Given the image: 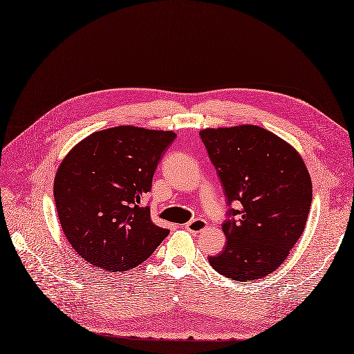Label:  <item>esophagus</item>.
<instances>
[{"label":"esophagus","instance_id":"esophagus-1","mask_svg":"<svg viewBox=\"0 0 354 354\" xmlns=\"http://www.w3.org/2000/svg\"><path fill=\"white\" fill-rule=\"evenodd\" d=\"M186 230H189L190 233H201L202 230L207 229V221L202 218H195L189 223H186Z\"/></svg>","mask_w":354,"mask_h":354}]
</instances>
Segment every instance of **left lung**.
Instances as JSON below:
<instances>
[{
    "label": "left lung",
    "mask_w": 354,
    "mask_h": 354,
    "mask_svg": "<svg viewBox=\"0 0 354 354\" xmlns=\"http://www.w3.org/2000/svg\"><path fill=\"white\" fill-rule=\"evenodd\" d=\"M199 136L227 203L238 205L221 226L226 245L209 264L238 282L270 274L301 236L312 205V178L301 155L257 125L205 128Z\"/></svg>",
    "instance_id": "8db88e82"
}]
</instances>
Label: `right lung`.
<instances>
[{
  "instance_id": "obj_1",
  "label": "right lung",
  "mask_w": 354,
  "mask_h": 354,
  "mask_svg": "<svg viewBox=\"0 0 354 354\" xmlns=\"http://www.w3.org/2000/svg\"><path fill=\"white\" fill-rule=\"evenodd\" d=\"M174 138L173 131L113 127L85 137L62 160L53 187L57 216L81 259L106 272L131 270L168 236L138 203Z\"/></svg>"
}]
</instances>
